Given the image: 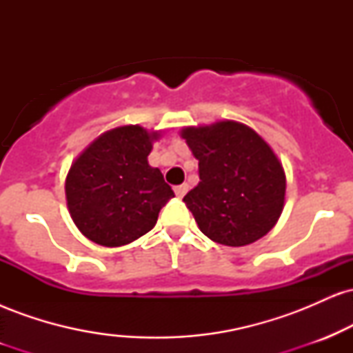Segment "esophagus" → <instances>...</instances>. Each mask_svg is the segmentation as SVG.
<instances>
[{
  "label": "esophagus",
  "instance_id": "esophagus-1",
  "mask_svg": "<svg viewBox=\"0 0 353 353\" xmlns=\"http://www.w3.org/2000/svg\"><path fill=\"white\" fill-rule=\"evenodd\" d=\"M189 190V185L185 184H181V185H176V188H174V192H176V196L177 197H184L185 196V192H188Z\"/></svg>",
  "mask_w": 353,
  "mask_h": 353
}]
</instances>
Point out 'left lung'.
<instances>
[{
  "label": "left lung",
  "mask_w": 353,
  "mask_h": 353,
  "mask_svg": "<svg viewBox=\"0 0 353 353\" xmlns=\"http://www.w3.org/2000/svg\"><path fill=\"white\" fill-rule=\"evenodd\" d=\"M181 136L199 161L201 181L184 202L201 232L230 247L264 237L285 201V172L270 145L236 121L184 128Z\"/></svg>",
  "instance_id": "left-lung-1"
}]
</instances>
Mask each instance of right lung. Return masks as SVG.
I'll use <instances>...</instances> for the list:
<instances>
[{
	"instance_id": "obj_1",
	"label": "right lung",
	"mask_w": 353,
	"mask_h": 353,
	"mask_svg": "<svg viewBox=\"0 0 353 353\" xmlns=\"http://www.w3.org/2000/svg\"><path fill=\"white\" fill-rule=\"evenodd\" d=\"M159 132L121 125L101 134L79 154L66 177L71 219L83 236L119 247L149 232L174 197L171 185L148 156Z\"/></svg>"
}]
</instances>
